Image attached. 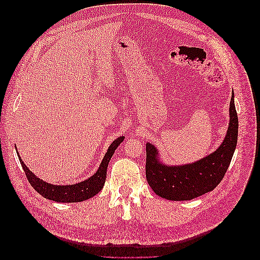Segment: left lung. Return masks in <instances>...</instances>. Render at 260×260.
<instances>
[{"mask_svg":"<svg viewBox=\"0 0 260 260\" xmlns=\"http://www.w3.org/2000/svg\"><path fill=\"white\" fill-rule=\"evenodd\" d=\"M229 125L222 143L215 152L190 164L166 165L155 145L146 143V180L152 190L169 201H191L210 192L221 182L238 143L239 120L232 93Z\"/></svg>","mask_w":260,"mask_h":260,"instance_id":"obj_1","label":"left lung"}]
</instances>
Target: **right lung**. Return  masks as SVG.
<instances>
[{"mask_svg":"<svg viewBox=\"0 0 260 260\" xmlns=\"http://www.w3.org/2000/svg\"><path fill=\"white\" fill-rule=\"evenodd\" d=\"M123 140H124V137L121 136L119 138H117L114 142L109 145L104 158L102 160L95 174L86 180L81 181V182H78L72 185L52 184L49 182H45L44 180L40 178H38L34 172L31 171L25 164H23L18 151L16 152L18 155L19 161L21 164V167L23 171H25L28 181L30 182L31 186H32L39 194H41L44 199H48L50 201H54L57 203H78V202H83L93 198L94 195H96L102 188H103L105 184V180H106L108 162L111 160L112 156L114 155L116 148L120 145V143Z\"/></svg>","mask_w":260,"mask_h":260,"instance_id":"1","label":"right lung"}]
</instances>
